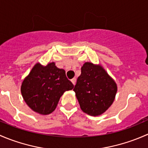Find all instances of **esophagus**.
<instances>
[{
  "label": "esophagus",
  "mask_w": 148,
  "mask_h": 148,
  "mask_svg": "<svg viewBox=\"0 0 148 148\" xmlns=\"http://www.w3.org/2000/svg\"><path fill=\"white\" fill-rule=\"evenodd\" d=\"M71 82L73 83V84L75 85V84H76V78H73L71 80Z\"/></svg>",
  "instance_id": "obj_1"
}]
</instances>
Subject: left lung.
<instances>
[{
	"label": "left lung",
	"mask_w": 148,
	"mask_h": 148,
	"mask_svg": "<svg viewBox=\"0 0 148 148\" xmlns=\"http://www.w3.org/2000/svg\"><path fill=\"white\" fill-rule=\"evenodd\" d=\"M74 91L81 110L95 117L105 112L112 104L117 86L102 66L85 62Z\"/></svg>",
	"instance_id": "obj_1"
}]
</instances>
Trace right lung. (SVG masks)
I'll return each instance as SVG.
<instances>
[{
    "instance_id": "obj_1",
    "label": "right lung",
    "mask_w": 148,
    "mask_h": 148,
    "mask_svg": "<svg viewBox=\"0 0 148 148\" xmlns=\"http://www.w3.org/2000/svg\"><path fill=\"white\" fill-rule=\"evenodd\" d=\"M73 84L66 78L65 71L54 62L46 66L36 63L21 86L22 97L26 104L35 112L46 115L56 108L61 97L71 90Z\"/></svg>"
}]
</instances>
